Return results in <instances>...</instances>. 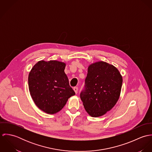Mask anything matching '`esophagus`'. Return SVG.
Listing matches in <instances>:
<instances>
[{
	"label": "esophagus",
	"instance_id": "34e87169",
	"mask_svg": "<svg viewBox=\"0 0 152 152\" xmlns=\"http://www.w3.org/2000/svg\"><path fill=\"white\" fill-rule=\"evenodd\" d=\"M73 89H74V91H75V94H77V92H78V88L77 87H74V88H73Z\"/></svg>",
	"mask_w": 152,
	"mask_h": 152
}]
</instances>
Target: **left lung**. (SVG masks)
I'll list each match as a JSON object with an SVG mask.
<instances>
[{
	"instance_id": "8db88e82",
	"label": "left lung",
	"mask_w": 152,
	"mask_h": 152,
	"mask_svg": "<svg viewBox=\"0 0 152 152\" xmlns=\"http://www.w3.org/2000/svg\"><path fill=\"white\" fill-rule=\"evenodd\" d=\"M122 81L121 73L113 65L98 61L89 65L85 89L80 94L87 113L96 118L109 111L119 98Z\"/></svg>"
}]
</instances>
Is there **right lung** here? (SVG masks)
<instances>
[{"mask_svg":"<svg viewBox=\"0 0 152 152\" xmlns=\"http://www.w3.org/2000/svg\"><path fill=\"white\" fill-rule=\"evenodd\" d=\"M65 63L50 60L38 61L28 77L30 95L36 106L48 114H54L75 94L64 72Z\"/></svg>","mask_w":152,"mask_h":152,"instance_id":"add662e5","label":"right lung"}]
</instances>
